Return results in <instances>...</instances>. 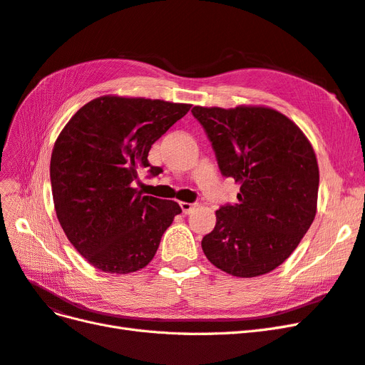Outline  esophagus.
I'll return each mask as SVG.
<instances>
[{
    "instance_id": "obj_1",
    "label": "esophagus",
    "mask_w": 365,
    "mask_h": 365,
    "mask_svg": "<svg viewBox=\"0 0 365 365\" xmlns=\"http://www.w3.org/2000/svg\"><path fill=\"white\" fill-rule=\"evenodd\" d=\"M180 205L182 208V213L184 215H190L193 210H195V207H196V204H192V202H180Z\"/></svg>"
}]
</instances>
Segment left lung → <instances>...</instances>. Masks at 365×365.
I'll list each match as a JSON object with an SVG mask.
<instances>
[{
	"instance_id": "8db88e82",
	"label": "left lung",
	"mask_w": 365,
	"mask_h": 365,
	"mask_svg": "<svg viewBox=\"0 0 365 365\" xmlns=\"http://www.w3.org/2000/svg\"><path fill=\"white\" fill-rule=\"evenodd\" d=\"M220 173L240 185L239 202L216 210L201 245L216 268L242 279L288 259L317 215L319 170L311 141L268 106H195Z\"/></svg>"
}]
</instances>
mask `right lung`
<instances>
[{"label":"right lung","mask_w":365,"mask_h":365,"mask_svg":"<svg viewBox=\"0 0 365 365\" xmlns=\"http://www.w3.org/2000/svg\"><path fill=\"white\" fill-rule=\"evenodd\" d=\"M192 105L102 96L83 105L54 143L50 180L54 210L71 245L94 268L135 272L153 259L161 236L182 210L135 187L153 143Z\"/></svg>","instance_id":"add662e5"}]
</instances>
